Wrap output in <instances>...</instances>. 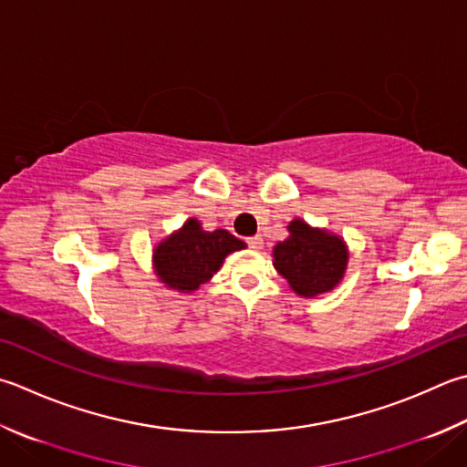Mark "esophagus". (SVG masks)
Segmentation results:
<instances>
[{
  "instance_id": "1",
  "label": "esophagus",
  "mask_w": 467,
  "mask_h": 467,
  "mask_svg": "<svg viewBox=\"0 0 467 467\" xmlns=\"http://www.w3.org/2000/svg\"><path fill=\"white\" fill-rule=\"evenodd\" d=\"M246 243H249V246H251V249H254V251L263 249V239H261L259 234L257 236H251V239H246Z\"/></svg>"
}]
</instances>
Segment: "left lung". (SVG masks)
Instances as JSON below:
<instances>
[{
  "label": "left lung",
  "mask_w": 467,
  "mask_h": 467,
  "mask_svg": "<svg viewBox=\"0 0 467 467\" xmlns=\"http://www.w3.org/2000/svg\"><path fill=\"white\" fill-rule=\"evenodd\" d=\"M289 236L273 246V267L299 297H317L340 285L348 269V244L340 234L294 218Z\"/></svg>",
  "instance_id": "obj_1"
}]
</instances>
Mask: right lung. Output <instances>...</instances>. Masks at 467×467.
Instances as JSON below:
<instances>
[{"instance_id": "1", "label": "right lung", "mask_w": 467, "mask_h": 467, "mask_svg": "<svg viewBox=\"0 0 467 467\" xmlns=\"http://www.w3.org/2000/svg\"><path fill=\"white\" fill-rule=\"evenodd\" d=\"M244 246L246 243L224 228L204 231L202 223L192 216L153 246V273L163 287L178 294H194L216 275L228 254Z\"/></svg>"}]
</instances>
